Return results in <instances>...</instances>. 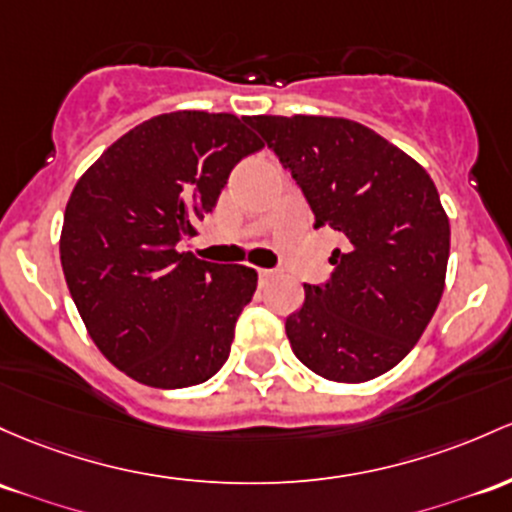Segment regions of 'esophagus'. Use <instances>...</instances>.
<instances>
[{
	"instance_id": "34e87169",
	"label": "esophagus",
	"mask_w": 512,
	"mask_h": 512,
	"mask_svg": "<svg viewBox=\"0 0 512 512\" xmlns=\"http://www.w3.org/2000/svg\"><path fill=\"white\" fill-rule=\"evenodd\" d=\"M257 277H260V282L265 284V282H269V279L274 277V272H272V269H257Z\"/></svg>"
}]
</instances>
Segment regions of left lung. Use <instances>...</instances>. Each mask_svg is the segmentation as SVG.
<instances>
[{
  "label": "left lung",
  "instance_id": "left-lung-1",
  "mask_svg": "<svg viewBox=\"0 0 512 512\" xmlns=\"http://www.w3.org/2000/svg\"><path fill=\"white\" fill-rule=\"evenodd\" d=\"M342 250L328 284H303L286 338L311 372L362 384L396 367L445 291L449 218L423 165L372 128L338 116H245Z\"/></svg>",
  "mask_w": 512,
  "mask_h": 512
}]
</instances>
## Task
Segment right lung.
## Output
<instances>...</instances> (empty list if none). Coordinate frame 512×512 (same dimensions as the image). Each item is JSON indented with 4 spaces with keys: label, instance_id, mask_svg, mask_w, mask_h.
<instances>
[{
    "label": "right lung",
    "instance_id": "obj_1",
    "mask_svg": "<svg viewBox=\"0 0 512 512\" xmlns=\"http://www.w3.org/2000/svg\"><path fill=\"white\" fill-rule=\"evenodd\" d=\"M262 140L235 114L172 111L121 136L77 179L60 262L99 352L131 379L184 389L226 364L257 272L179 247Z\"/></svg>",
    "mask_w": 512,
    "mask_h": 512
}]
</instances>
